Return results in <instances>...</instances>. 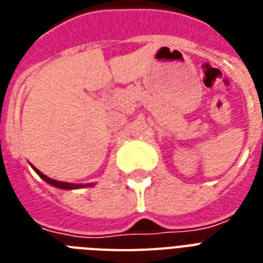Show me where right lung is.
I'll return each mask as SVG.
<instances>
[{
    "label": "right lung",
    "instance_id": "1",
    "mask_svg": "<svg viewBox=\"0 0 263 263\" xmlns=\"http://www.w3.org/2000/svg\"><path fill=\"white\" fill-rule=\"evenodd\" d=\"M32 168L35 170V172H36L37 175L41 176L42 179L45 180V182H47L48 184H51V186H54V187L57 189H62V190H76V189H83V187H88V186H93V183H88V184H74V183H66V182H60V180H54L51 179V178H48V176H46L45 174H42L39 170H36V168L33 167Z\"/></svg>",
    "mask_w": 263,
    "mask_h": 263
}]
</instances>
